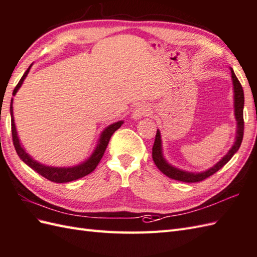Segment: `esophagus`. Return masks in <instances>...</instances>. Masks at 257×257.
Instances as JSON below:
<instances>
[{"mask_svg": "<svg viewBox=\"0 0 257 257\" xmlns=\"http://www.w3.org/2000/svg\"><path fill=\"white\" fill-rule=\"evenodd\" d=\"M148 111H149V108L146 104H144V103L137 104L133 110V117L135 118V120H139V118H141L142 116L147 115Z\"/></svg>", "mask_w": 257, "mask_h": 257, "instance_id": "1", "label": "esophagus"}]
</instances>
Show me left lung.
Masks as SVG:
<instances>
[{
    "label": "left lung",
    "instance_id": "8db88e82",
    "mask_svg": "<svg viewBox=\"0 0 257 257\" xmlns=\"http://www.w3.org/2000/svg\"><path fill=\"white\" fill-rule=\"evenodd\" d=\"M232 73V80H233V88H234V108H235V118L237 121V132H236V141L234 145L229 150V153L224 156V157L218 162V164L212 167L209 170L202 172V173H191V172H184L178 170V169L168 165L166 160L162 157L161 154V140H160V132L157 131L155 137V143L153 146V159L155 165L157 166L159 170L166 174L167 177L170 179L181 181V182L186 183H195L201 182L205 179L209 178L212 174H215L218 170L227 164V162L233 157V155L239 150L241 143L243 140V133H244V120H243V107H244V92L243 88L240 84L239 79L235 76L233 70H231Z\"/></svg>",
    "mask_w": 257,
    "mask_h": 257
}]
</instances>
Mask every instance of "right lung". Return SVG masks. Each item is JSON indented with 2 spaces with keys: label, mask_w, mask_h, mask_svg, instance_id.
I'll return each mask as SVG.
<instances>
[{
  "label": "right lung",
  "mask_w": 257,
  "mask_h": 257,
  "mask_svg": "<svg viewBox=\"0 0 257 257\" xmlns=\"http://www.w3.org/2000/svg\"><path fill=\"white\" fill-rule=\"evenodd\" d=\"M31 66V65H30ZM30 66L27 68V71L25 72V74L23 75V77L21 78V80L18 81V84L16 85L15 89L13 91V96L16 95L17 90L20 89V87L22 86L23 81L25 79V77L27 76V74L30 70ZM12 103H13V100L11 102V116H12V139H13V144L17 155L20 156V158L25 162V164L28 165L31 169H34L35 171L38 172L40 176H42L43 178H46L47 180L51 181V182H55V183H65V182H71V181L77 180L83 178L87 174L91 173L93 170H95L96 167L98 166V164L101 160L102 156L107 149V146L109 144V141L111 139V136L113 135V133L117 128L121 127L122 125V121L116 122L114 124L110 125L109 127L105 128L104 132L101 135V139H100V143L98 144V147L96 148L95 153L92 154L91 157L87 160L85 164L74 167V168H52V167H46L43 165H40L39 162H37L35 160H33L30 158V156H28V154H26V152L22 148L20 141H18L17 137V133H16V128H15V123H14V117H13V107H12Z\"/></svg>",
  "instance_id": "right-lung-1"
}]
</instances>
